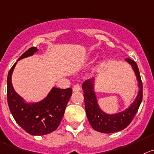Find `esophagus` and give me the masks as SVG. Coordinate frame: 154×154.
Wrapping results in <instances>:
<instances>
[{
	"label": "esophagus",
	"mask_w": 154,
	"mask_h": 154,
	"mask_svg": "<svg viewBox=\"0 0 154 154\" xmlns=\"http://www.w3.org/2000/svg\"><path fill=\"white\" fill-rule=\"evenodd\" d=\"M80 88H81V87H80V84H75V85L73 87V91L74 92H77V91H80Z\"/></svg>",
	"instance_id": "34e87169"
}]
</instances>
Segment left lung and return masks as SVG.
<instances>
[{"instance_id": "obj_1", "label": "left lung", "mask_w": 154, "mask_h": 154, "mask_svg": "<svg viewBox=\"0 0 154 154\" xmlns=\"http://www.w3.org/2000/svg\"><path fill=\"white\" fill-rule=\"evenodd\" d=\"M125 60L133 67L140 88L136 100L125 111L115 115L106 114L100 109L97 103V97L93 91V80L92 79L86 80L82 86L87 119L92 128L97 131L109 134L123 130L131 122L140 107L143 99V85L138 67L133 60L130 58H126Z\"/></svg>"}]
</instances>
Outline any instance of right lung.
I'll return each instance as SVG.
<instances>
[{
	"mask_svg": "<svg viewBox=\"0 0 154 154\" xmlns=\"http://www.w3.org/2000/svg\"><path fill=\"white\" fill-rule=\"evenodd\" d=\"M36 47L29 48L19 60L32 55ZM17 63L12 66L8 75V103L10 111L17 124L31 135H45L57 129L64 116L66 106L72 95V89L54 88L42 101L27 104L14 90L11 76Z\"/></svg>",
	"mask_w": 154,
	"mask_h": 154,
	"instance_id": "1",
	"label": "right lung"
}]
</instances>
